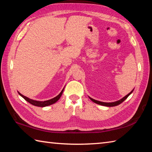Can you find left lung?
<instances>
[{"label":"left lung","mask_w":152,"mask_h":152,"mask_svg":"<svg viewBox=\"0 0 152 152\" xmlns=\"http://www.w3.org/2000/svg\"><path fill=\"white\" fill-rule=\"evenodd\" d=\"M133 92V91L130 92V93H129L127 95H126L125 96H124L119 101H116V102H101V101H96V100H94L93 99H91V98H90V99H91L92 101H93L96 104H101V105H103V106H107V107H115V106H117V105L121 103H122V102L125 101V100L127 99V98L129 96V94H131V93Z\"/></svg>","instance_id":"1"}]
</instances>
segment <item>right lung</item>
Here are the masks:
<instances>
[{
	"instance_id": "obj_1",
	"label": "right lung",
	"mask_w": 152,
	"mask_h": 152,
	"mask_svg": "<svg viewBox=\"0 0 152 152\" xmlns=\"http://www.w3.org/2000/svg\"><path fill=\"white\" fill-rule=\"evenodd\" d=\"M63 91H64V89L61 91V92H60V94H59L57 96H56L53 98V99H51L50 100H48V101H34V100H32V99H30L29 98H27L26 96H23V95L21 94L20 93L19 94L25 100H26L27 102H29V103H31L33 105H34V106H37V107H46V106H48V105H50V104H52L53 103H55L56 102H57L59 99H60V98L61 97V94L63 93Z\"/></svg>"
}]
</instances>
